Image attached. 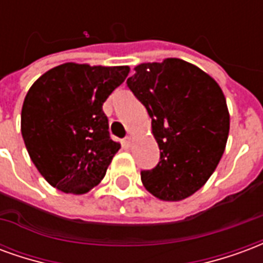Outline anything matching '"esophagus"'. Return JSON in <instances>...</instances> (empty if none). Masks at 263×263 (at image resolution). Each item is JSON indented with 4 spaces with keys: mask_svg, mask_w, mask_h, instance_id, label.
I'll return each mask as SVG.
<instances>
[{
    "mask_svg": "<svg viewBox=\"0 0 263 263\" xmlns=\"http://www.w3.org/2000/svg\"><path fill=\"white\" fill-rule=\"evenodd\" d=\"M124 142H125L126 146H131L132 142H134V138H132V137H126V138H125V141H124Z\"/></svg>",
    "mask_w": 263,
    "mask_h": 263,
    "instance_id": "obj_1",
    "label": "esophagus"
}]
</instances>
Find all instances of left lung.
<instances>
[{
  "label": "left lung",
  "instance_id": "obj_1",
  "mask_svg": "<svg viewBox=\"0 0 263 263\" xmlns=\"http://www.w3.org/2000/svg\"><path fill=\"white\" fill-rule=\"evenodd\" d=\"M126 84L152 118L160 160L141 172L149 193L180 201L203 187L226 151L230 112L218 83L176 58L141 63Z\"/></svg>",
  "mask_w": 263,
  "mask_h": 263
}]
</instances>
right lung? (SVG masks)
<instances>
[{
	"instance_id": "obj_1",
	"label": "right lung",
	"mask_w": 263,
	"mask_h": 263,
	"mask_svg": "<svg viewBox=\"0 0 263 263\" xmlns=\"http://www.w3.org/2000/svg\"><path fill=\"white\" fill-rule=\"evenodd\" d=\"M128 66L74 62L48 70L26 94L21 132L33 165L60 192L84 194L103 180L121 143L109 138L103 104Z\"/></svg>"
}]
</instances>
